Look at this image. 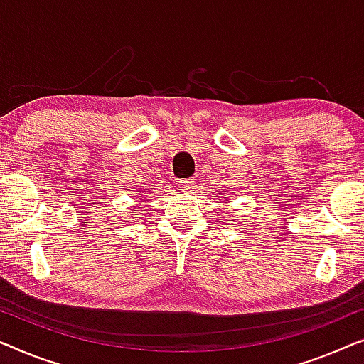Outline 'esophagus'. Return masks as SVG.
Masks as SVG:
<instances>
[{
	"instance_id": "1",
	"label": "esophagus",
	"mask_w": 364,
	"mask_h": 364,
	"mask_svg": "<svg viewBox=\"0 0 364 364\" xmlns=\"http://www.w3.org/2000/svg\"><path fill=\"white\" fill-rule=\"evenodd\" d=\"M180 183H181V188H183V189H191L193 184H194L193 178H186V180H181Z\"/></svg>"
}]
</instances>
